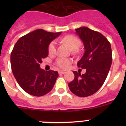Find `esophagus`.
I'll use <instances>...</instances> for the list:
<instances>
[{
    "mask_svg": "<svg viewBox=\"0 0 126 126\" xmlns=\"http://www.w3.org/2000/svg\"><path fill=\"white\" fill-rule=\"evenodd\" d=\"M65 71H59V74H65Z\"/></svg>",
    "mask_w": 126,
    "mask_h": 126,
    "instance_id": "esophagus-1",
    "label": "esophagus"
}]
</instances>
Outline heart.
<instances>
[{
	"mask_svg": "<svg viewBox=\"0 0 126 126\" xmlns=\"http://www.w3.org/2000/svg\"><path fill=\"white\" fill-rule=\"evenodd\" d=\"M62 41L73 50H76L81 45L80 40L73 35H67L62 38ZM48 52L50 54H53L56 52V43L52 42L48 47ZM71 63V61L64 58H59L56 61V64L61 69H67Z\"/></svg>",
	"mask_w": 126,
	"mask_h": 126,
	"instance_id": "b5f03b06",
	"label": "heart"
}]
</instances>
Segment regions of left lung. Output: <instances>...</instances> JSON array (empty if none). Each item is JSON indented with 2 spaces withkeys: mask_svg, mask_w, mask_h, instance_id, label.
<instances>
[{
  "mask_svg": "<svg viewBox=\"0 0 126 126\" xmlns=\"http://www.w3.org/2000/svg\"><path fill=\"white\" fill-rule=\"evenodd\" d=\"M75 30L85 50L78 66L86 71L81 75L73 71L74 79L68 85L76 96L86 97L96 93L106 79L112 64V49L110 42L100 33L85 26Z\"/></svg>",
  "mask_w": 126,
  "mask_h": 126,
  "instance_id": "8db88e82",
  "label": "left lung"
}]
</instances>
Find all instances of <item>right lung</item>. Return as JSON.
I'll return each mask as SVG.
<instances>
[{
  "label": "right lung",
  "instance_id": "add662e5",
  "mask_svg": "<svg viewBox=\"0 0 126 126\" xmlns=\"http://www.w3.org/2000/svg\"><path fill=\"white\" fill-rule=\"evenodd\" d=\"M61 34L38 29L20 38L14 45L11 55L12 71L19 85L28 94L41 96L53 88L58 72L44 71L40 64L48 55V45Z\"/></svg>",
  "mask_w": 126,
  "mask_h": 126
}]
</instances>
